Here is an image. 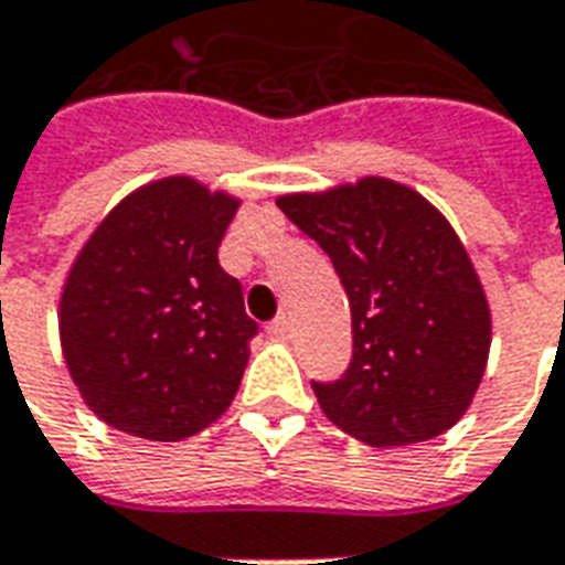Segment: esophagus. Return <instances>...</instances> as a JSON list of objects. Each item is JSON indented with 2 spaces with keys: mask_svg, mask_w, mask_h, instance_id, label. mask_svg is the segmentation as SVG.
Here are the masks:
<instances>
[{
  "mask_svg": "<svg viewBox=\"0 0 565 565\" xmlns=\"http://www.w3.org/2000/svg\"><path fill=\"white\" fill-rule=\"evenodd\" d=\"M267 333L274 337V340H288L291 337V322H288V316H279L274 322L267 324Z\"/></svg>",
  "mask_w": 565,
  "mask_h": 565,
  "instance_id": "esophagus-1",
  "label": "esophagus"
}]
</instances>
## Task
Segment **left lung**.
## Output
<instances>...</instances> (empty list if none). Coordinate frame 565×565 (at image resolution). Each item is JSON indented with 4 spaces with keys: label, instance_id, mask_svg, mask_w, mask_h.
Instances as JSON below:
<instances>
[{
    "label": "left lung",
    "instance_id": "obj_1",
    "mask_svg": "<svg viewBox=\"0 0 565 565\" xmlns=\"http://www.w3.org/2000/svg\"><path fill=\"white\" fill-rule=\"evenodd\" d=\"M322 246L352 310V364L312 382L322 413L373 448L413 446L460 422L491 352V307L439 210L388 177L279 195Z\"/></svg>",
    "mask_w": 565,
    "mask_h": 565
}]
</instances>
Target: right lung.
Returning <instances> with one entry per match:
<instances>
[{
  "label": "right lung",
  "mask_w": 565,
  "mask_h": 565,
  "mask_svg": "<svg viewBox=\"0 0 565 565\" xmlns=\"http://www.w3.org/2000/svg\"><path fill=\"white\" fill-rule=\"evenodd\" d=\"M237 207L195 177H162L122 198L74 258L63 358L86 406L122 434L177 443L232 406L258 333L220 267Z\"/></svg>",
  "instance_id": "1"
}]
</instances>
